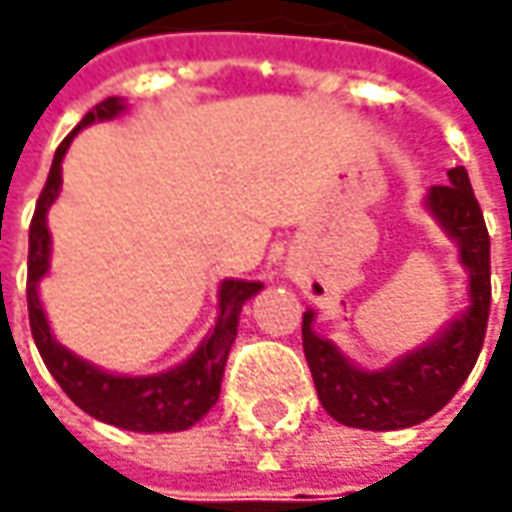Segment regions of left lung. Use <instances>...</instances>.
<instances>
[{
  "label": "left lung",
  "mask_w": 512,
  "mask_h": 512,
  "mask_svg": "<svg viewBox=\"0 0 512 512\" xmlns=\"http://www.w3.org/2000/svg\"><path fill=\"white\" fill-rule=\"evenodd\" d=\"M424 213L456 245L467 273V307L424 344L384 367H364L316 333V310L302 316V344L319 402L336 422L359 430H402L427 422L456 396L482 353L490 316V236L464 168L447 170V185L424 196Z\"/></svg>",
  "instance_id": "8db88e82"
}]
</instances>
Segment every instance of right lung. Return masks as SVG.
Listing matches in <instances>:
<instances>
[{"mask_svg": "<svg viewBox=\"0 0 512 512\" xmlns=\"http://www.w3.org/2000/svg\"><path fill=\"white\" fill-rule=\"evenodd\" d=\"M128 110L122 96H108L96 108L85 113V119L73 128L68 139L56 148L50 165L45 190L36 202V213L30 222V250H28V316L33 342L39 347L42 362L48 364L50 376L70 396V402L82 407L88 416L99 422L133 430V433H176L187 430L207 416V410L219 402L222 376H225L227 353L236 339L239 313L247 299H253L262 282L250 279H222L219 285V313L216 322L205 333V339L196 344V350L173 364L168 370L133 376V373H113L99 364L76 356L65 344L56 342L50 330L48 313L39 299V285L50 273V230L48 210L59 199L62 190V159L68 153L70 142L79 130L90 128L93 122H110Z\"/></svg>", "mask_w": 512, "mask_h": 512, "instance_id": "obj_1", "label": "right lung"}]
</instances>
